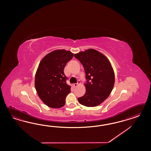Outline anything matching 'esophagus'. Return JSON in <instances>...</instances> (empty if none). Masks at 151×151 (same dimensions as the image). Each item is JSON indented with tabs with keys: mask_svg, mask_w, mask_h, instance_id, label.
Masks as SVG:
<instances>
[{
	"mask_svg": "<svg viewBox=\"0 0 151 151\" xmlns=\"http://www.w3.org/2000/svg\"><path fill=\"white\" fill-rule=\"evenodd\" d=\"M79 84H80V81L78 80V83H73V86H74V87H77V86H78V85Z\"/></svg>",
	"mask_w": 151,
	"mask_h": 151,
	"instance_id": "34e87169",
	"label": "esophagus"
}]
</instances>
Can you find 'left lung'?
Returning a JSON list of instances; mask_svg holds the SVG:
<instances>
[{
	"mask_svg": "<svg viewBox=\"0 0 151 151\" xmlns=\"http://www.w3.org/2000/svg\"><path fill=\"white\" fill-rule=\"evenodd\" d=\"M82 64L86 73V92L78 98L87 107L100 105L109 96L114 84V69L107 58L99 51L89 49L74 54Z\"/></svg>",
	"mask_w": 151,
	"mask_h": 151,
	"instance_id": "left-lung-1",
	"label": "left lung"
}]
</instances>
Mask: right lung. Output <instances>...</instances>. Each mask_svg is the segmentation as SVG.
Returning <instances> with one entry per match:
<instances>
[{
    "instance_id": "1",
    "label": "right lung",
    "mask_w": 151,
    "mask_h": 151,
    "mask_svg": "<svg viewBox=\"0 0 151 151\" xmlns=\"http://www.w3.org/2000/svg\"><path fill=\"white\" fill-rule=\"evenodd\" d=\"M73 56L70 51L55 50L46 54L39 64L35 87L41 100L48 107L59 109L65 105L71 86L66 82L64 68Z\"/></svg>"
}]
</instances>
